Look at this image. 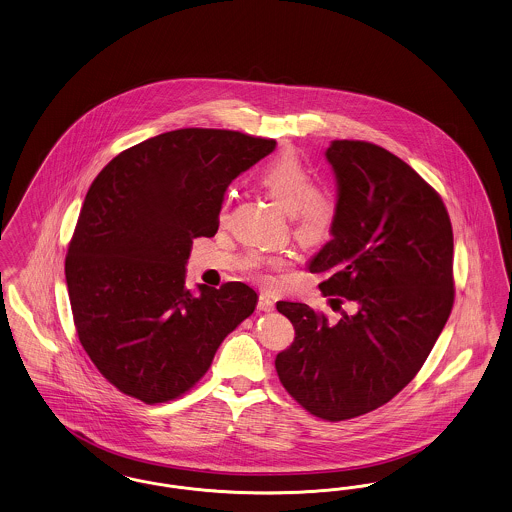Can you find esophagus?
Returning <instances> with one entry per match:
<instances>
[{"instance_id":"esophagus-1","label":"esophagus","mask_w":512,"mask_h":512,"mask_svg":"<svg viewBox=\"0 0 512 512\" xmlns=\"http://www.w3.org/2000/svg\"><path fill=\"white\" fill-rule=\"evenodd\" d=\"M258 310H262V312H273L275 310V302L266 296V294H262L260 296V300H258Z\"/></svg>"}]
</instances>
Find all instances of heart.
<instances>
[{
  "label": "heart",
  "mask_w": 512,
  "mask_h": 512,
  "mask_svg": "<svg viewBox=\"0 0 512 512\" xmlns=\"http://www.w3.org/2000/svg\"><path fill=\"white\" fill-rule=\"evenodd\" d=\"M256 179L269 199L275 200L285 212L294 214V235L300 243L319 246L331 239L336 204L327 191L315 189L312 170L298 156L292 153L273 156L260 166ZM252 266L256 269H285L289 266V258H254Z\"/></svg>",
  "instance_id": "heart-1"
}]
</instances>
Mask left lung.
Listing matches in <instances>:
<instances>
[{
	"instance_id": "left-lung-1",
	"label": "left lung",
	"mask_w": 512,
	"mask_h": 512,
	"mask_svg": "<svg viewBox=\"0 0 512 512\" xmlns=\"http://www.w3.org/2000/svg\"><path fill=\"white\" fill-rule=\"evenodd\" d=\"M325 156L336 222L308 269L329 273L321 292L356 312L333 323L279 302L296 338L275 369L304 409L344 421L392 400L423 367L453 306V231L438 193L398 156L348 139L331 141Z\"/></svg>"
}]
</instances>
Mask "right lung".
Returning a JSON list of instances; mask_svg holds the SVG:
<instances>
[{"instance_id": "obj_1", "label": "right lung", "mask_w": 512, "mask_h": 512, "mask_svg": "<svg viewBox=\"0 0 512 512\" xmlns=\"http://www.w3.org/2000/svg\"><path fill=\"white\" fill-rule=\"evenodd\" d=\"M275 145L174 130L114 156L93 179L65 275L78 338L120 392L145 403L178 398L256 310L245 283L187 289L185 266L193 239L216 235L229 183Z\"/></svg>"}]
</instances>
